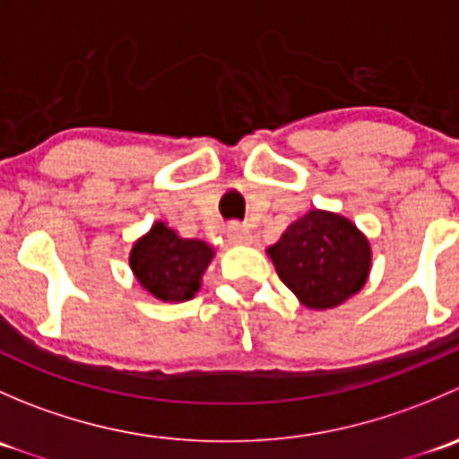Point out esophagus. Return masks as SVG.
<instances>
[{
  "label": "esophagus",
  "mask_w": 459,
  "mask_h": 459,
  "mask_svg": "<svg viewBox=\"0 0 459 459\" xmlns=\"http://www.w3.org/2000/svg\"><path fill=\"white\" fill-rule=\"evenodd\" d=\"M226 238H229L230 244H251L253 235L251 230L247 229V226L238 224V221H233V224H229V230H226Z\"/></svg>",
  "instance_id": "1"
}]
</instances>
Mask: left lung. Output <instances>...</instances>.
I'll return each mask as SVG.
<instances>
[{
  "mask_svg": "<svg viewBox=\"0 0 459 459\" xmlns=\"http://www.w3.org/2000/svg\"><path fill=\"white\" fill-rule=\"evenodd\" d=\"M280 280L308 308H333L358 293L371 271L368 239L346 217L311 211L268 248Z\"/></svg>",
  "mask_w": 459,
  "mask_h": 459,
  "instance_id": "left-lung-1",
  "label": "left lung"
}]
</instances>
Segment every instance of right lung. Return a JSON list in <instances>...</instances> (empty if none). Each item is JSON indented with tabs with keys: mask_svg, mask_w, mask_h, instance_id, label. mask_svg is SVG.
<instances>
[{
	"mask_svg": "<svg viewBox=\"0 0 459 459\" xmlns=\"http://www.w3.org/2000/svg\"><path fill=\"white\" fill-rule=\"evenodd\" d=\"M211 259L212 248L206 242L179 238L164 221H157L133 247L131 268L157 299L184 302L200 290L202 273Z\"/></svg>",
	"mask_w": 459,
	"mask_h": 459,
	"instance_id": "right-lung-1",
	"label": "right lung"
}]
</instances>
